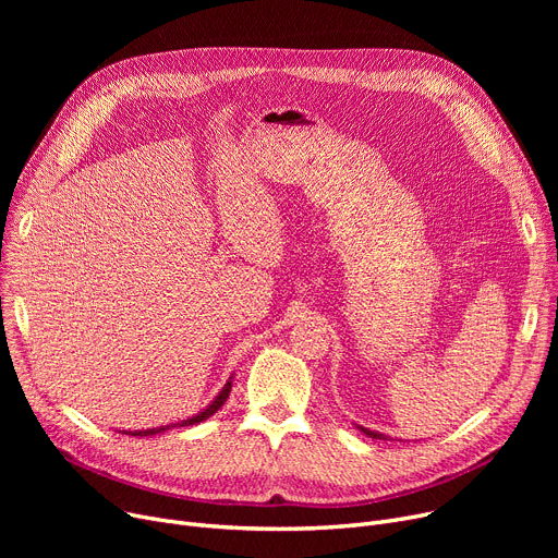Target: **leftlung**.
<instances>
[{
    "label": "left lung",
    "mask_w": 558,
    "mask_h": 558,
    "mask_svg": "<svg viewBox=\"0 0 558 558\" xmlns=\"http://www.w3.org/2000/svg\"><path fill=\"white\" fill-rule=\"evenodd\" d=\"M360 429H362V432H364V434H368V436H371V438H385V436H383V434H377V432H371V429H364V427H360Z\"/></svg>",
    "instance_id": "left-lung-1"
}]
</instances>
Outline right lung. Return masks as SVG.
<instances>
[{
	"mask_svg": "<svg viewBox=\"0 0 558 558\" xmlns=\"http://www.w3.org/2000/svg\"><path fill=\"white\" fill-rule=\"evenodd\" d=\"M228 393H230V383L221 389V393L217 396V400H215L208 409H205V412H201L198 416H192V418H187V421H183V423H179V425H181V427H185V425H196V423H201V421H205V418H210L215 412H219V407L226 402ZM169 427H175V425L154 427V429H144V432H126V434H133V436H149V434H160V432H165V429H169Z\"/></svg>",
	"mask_w": 558,
	"mask_h": 558,
	"instance_id": "right-lung-1",
	"label": "right lung"
}]
</instances>
